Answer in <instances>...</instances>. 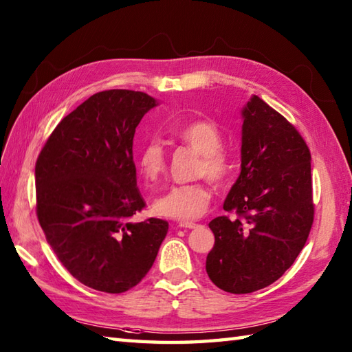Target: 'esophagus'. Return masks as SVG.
Wrapping results in <instances>:
<instances>
[{"label": "esophagus", "mask_w": 352, "mask_h": 352, "mask_svg": "<svg viewBox=\"0 0 352 352\" xmlns=\"http://www.w3.org/2000/svg\"><path fill=\"white\" fill-rule=\"evenodd\" d=\"M198 226V223H195V222H180L178 223V227H182V228H195Z\"/></svg>", "instance_id": "1"}]
</instances>
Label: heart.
Wrapping results in <instances>:
<instances>
[{
	"mask_svg": "<svg viewBox=\"0 0 352 352\" xmlns=\"http://www.w3.org/2000/svg\"><path fill=\"white\" fill-rule=\"evenodd\" d=\"M175 138L201 154L198 168L201 175H207L214 182L227 177L228 162L221 151L222 134L214 124L208 121L189 122L177 129ZM138 166L142 177L148 182L159 180L163 175L166 169V154L159 140H149L140 148ZM210 198V190L201 183L172 186L154 201V212L168 219L192 221L206 213Z\"/></svg>",
	"mask_w": 352,
	"mask_h": 352,
	"instance_id": "heart-1",
	"label": "heart"
}]
</instances>
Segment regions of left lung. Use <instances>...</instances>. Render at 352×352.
Masks as SVG:
<instances>
[{
	"mask_svg": "<svg viewBox=\"0 0 352 352\" xmlns=\"http://www.w3.org/2000/svg\"><path fill=\"white\" fill-rule=\"evenodd\" d=\"M241 174L214 218L206 271L219 289L251 294L294 265L313 223L311 157L300 133L252 95L241 110Z\"/></svg>",
	"mask_w": 352,
	"mask_h": 352,
	"instance_id": "1",
	"label": "left lung"
}]
</instances>
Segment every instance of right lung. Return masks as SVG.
Segmentation results:
<instances>
[{"label":"right lung","mask_w":352,"mask_h":352,"mask_svg":"<svg viewBox=\"0 0 352 352\" xmlns=\"http://www.w3.org/2000/svg\"><path fill=\"white\" fill-rule=\"evenodd\" d=\"M159 101L113 89L63 118L36 163L37 219L58 260L85 286L122 294L151 269L168 222H133L145 207L133 139Z\"/></svg>","instance_id":"obj_1"}]
</instances>
